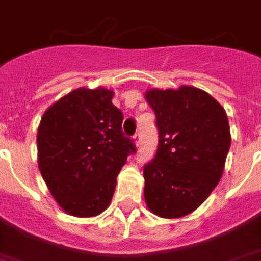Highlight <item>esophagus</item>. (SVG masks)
<instances>
[{
  "mask_svg": "<svg viewBox=\"0 0 261 261\" xmlns=\"http://www.w3.org/2000/svg\"><path fill=\"white\" fill-rule=\"evenodd\" d=\"M133 141H134V143L137 146H139V142H141V133L139 131H137L134 134V137H133Z\"/></svg>",
  "mask_w": 261,
  "mask_h": 261,
  "instance_id": "obj_1",
  "label": "esophagus"
}]
</instances>
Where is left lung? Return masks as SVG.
<instances>
[{
	"instance_id": "8db88e82",
	"label": "left lung",
	"mask_w": 261,
	"mask_h": 261,
	"mask_svg": "<svg viewBox=\"0 0 261 261\" xmlns=\"http://www.w3.org/2000/svg\"><path fill=\"white\" fill-rule=\"evenodd\" d=\"M155 114L158 149L143 166L145 200L154 215L182 217L196 211L221 178L230 147L225 110L196 88L146 91Z\"/></svg>"
}]
</instances>
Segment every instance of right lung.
I'll return each instance as SVG.
<instances>
[{"mask_svg": "<svg viewBox=\"0 0 261 261\" xmlns=\"http://www.w3.org/2000/svg\"><path fill=\"white\" fill-rule=\"evenodd\" d=\"M103 87L77 88L44 112L37 130L39 169L68 215L94 217L111 202L116 177L137 151L122 131L123 114Z\"/></svg>", "mask_w": 261, "mask_h": 261, "instance_id": "right-lung-1", "label": "right lung"}]
</instances>
